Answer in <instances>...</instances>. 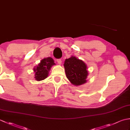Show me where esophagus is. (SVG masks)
<instances>
[{
	"label": "esophagus",
	"instance_id": "obj_1",
	"mask_svg": "<svg viewBox=\"0 0 130 130\" xmlns=\"http://www.w3.org/2000/svg\"><path fill=\"white\" fill-rule=\"evenodd\" d=\"M61 62H62V61L61 59H57V62L59 63V64H61Z\"/></svg>",
	"mask_w": 130,
	"mask_h": 130
}]
</instances>
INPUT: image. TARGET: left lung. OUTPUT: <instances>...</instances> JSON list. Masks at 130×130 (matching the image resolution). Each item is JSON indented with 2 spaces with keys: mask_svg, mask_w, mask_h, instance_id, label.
I'll return each instance as SVG.
<instances>
[{
  "mask_svg": "<svg viewBox=\"0 0 130 130\" xmlns=\"http://www.w3.org/2000/svg\"><path fill=\"white\" fill-rule=\"evenodd\" d=\"M63 66L67 78L73 84L80 85L87 82V67L82 60L72 56L65 60Z\"/></svg>",
  "mask_w": 130,
  "mask_h": 130,
  "instance_id": "left-lung-1",
  "label": "left lung"
}]
</instances>
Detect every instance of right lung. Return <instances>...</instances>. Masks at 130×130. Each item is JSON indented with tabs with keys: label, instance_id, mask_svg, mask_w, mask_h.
Listing matches in <instances>:
<instances>
[{
	"label": "right lung",
	"instance_id": "add662e5",
	"mask_svg": "<svg viewBox=\"0 0 130 130\" xmlns=\"http://www.w3.org/2000/svg\"><path fill=\"white\" fill-rule=\"evenodd\" d=\"M55 64L54 60L51 57L46 58L41 60L37 67L34 68V70L35 73V78L36 80L40 81L46 79L48 76L50 68Z\"/></svg>",
	"mask_w": 130,
	"mask_h": 130
}]
</instances>
